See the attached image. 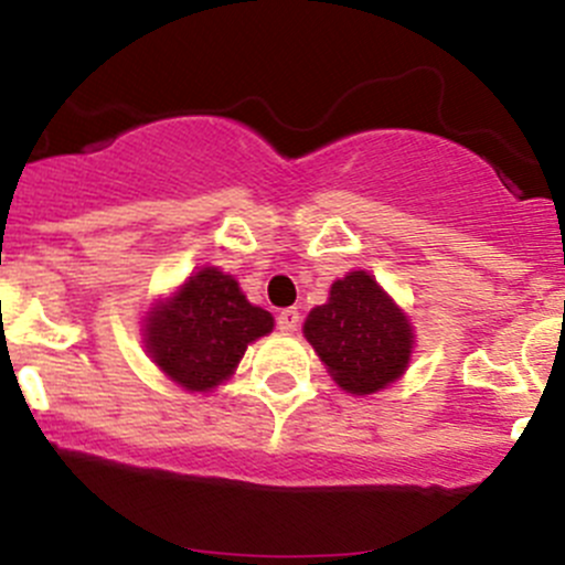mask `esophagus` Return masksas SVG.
<instances>
[{"mask_svg": "<svg viewBox=\"0 0 565 565\" xmlns=\"http://www.w3.org/2000/svg\"><path fill=\"white\" fill-rule=\"evenodd\" d=\"M276 324L281 333H295L300 328V315L295 309H281L276 317Z\"/></svg>", "mask_w": 565, "mask_h": 565, "instance_id": "obj_1", "label": "esophagus"}]
</instances>
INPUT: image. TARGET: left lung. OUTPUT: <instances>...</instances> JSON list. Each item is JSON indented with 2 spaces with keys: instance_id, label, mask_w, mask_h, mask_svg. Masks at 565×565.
Instances as JSON below:
<instances>
[{
  "instance_id": "1",
  "label": "left lung",
  "mask_w": 565,
  "mask_h": 565,
  "mask_svg": "<svg viewBox=\"0 0 565 565\" xmlns=\"http://www.w3.org/2000/svg\"><path fill=\"white\" fill-rule=\"evenodd\" d=\"M303 335L341 391L369 396L396 383L413 352V324L366 270L333 281L324 306L306 317Z\"/></svg>"
}]
</instances>
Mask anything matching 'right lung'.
Returning a JSON list of instances; mask_svg holds the SVG:
<instances>
[{
	"mask_svg": "<svg viewBox=\"0 0 565 565\" xmlns=\"http://www.w3.org/2000/svg\"><path fill=\"white\" fill-rule=\"evenodd\" d=\"M270 330V311L248 303L235 278L202 267L147 315L145 344L172 383L207 393L230 380L250 341Z\"/></svg>",
	"mask_w": 565,
	"mask_h": 565,
	"instance_id": "1",
	"label": "right lung"
}]
</instances>
